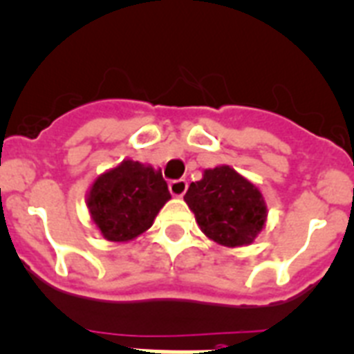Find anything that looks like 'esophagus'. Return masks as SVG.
<instances>
[{
  "mask_svg": "<svg viewBox=\"0 0 354 354\" xmlns=\"http://www.w3.org/2000/svg\"><path fill=\"white\" fill-rule=\"evenodd\" d=\"M169 190L174 197H181L187 192V181L185 180H173L169 183Z\"/></svg>",
  "mask_w": 354,
  "mask_h": 354,
  "instance_id": "1",
  "label": "esophagus"
}]
</instances>
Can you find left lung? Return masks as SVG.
Segmentation results:
<instances>
[{
    "label": "left lung",
    "mask_w": 354,
    "mask_h": 354,
    "mask_svg": "<svg viewBox=\"0 0 354 354\" xmlns=\"http://www.w3.org/2000/svg\"><path fill=\"white\" fill-rule=\"evenodd\" d=\"M185 201L201 231L224 247L252 243L266 222L259 189L229 165L206 169L203 180L190 183Z\"/></svg>",
    "instance_id": "1"
}]
</instances>
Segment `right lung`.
<instances>
[{"label":"right lung","instance_id":"obj_1","mask_svg":"<svg viewBox=\"0 0 354 354\" xmlns=\"http://www.w3.org/2000/svg\"><path fill=\"white\" fill-rule=\"evenodd\" d=\"M171 199L160 171L125 160L95 180L88 196L91 218L106 240L129 241L151 227Z\"/></svg>","mask_w":354,"mask_h":354}]
</instances>
